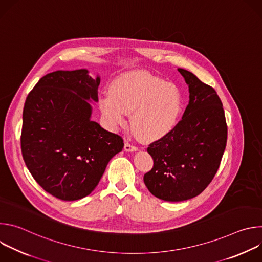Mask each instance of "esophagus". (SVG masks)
I'll return each mask as SVG.
<instances>
[{"mask_svg":"<svg viewBox=\"0 0 262 262\" xmlns=\"http://www.w3.org/2000/svg\"><path fill=\"white\" fill-rule=\"evenodd\" d=\"M124 150L125 151H136V150H138V147L128 143V142H126L125 145H124Z\"/></svg>","mask_w":262,"mask_h":262,"instance_id":"esophagus-1","label":"esophagus"}]
</instances>
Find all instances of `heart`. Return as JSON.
Here are the masks:
<instances>
[{
  "mask_svg": "<svg viewBox=\"0 0 262 262\" xmlns=\"http://www.w3.org/2000/svg\"><path fill=\"white\" fill-rule=\"evenodd\" d=\"M110 95L99 98L105 122L112 127L126 122L130 114L132 128L143 141L164 138L177 124L182 110L180 90L172 83L145 71H132L111 83Z\"/></svg>",
  "mask_w": 262,
  "mask_h": 262,
  "instance_id": "b5f03b06",
  "label": "heart"
}]
</instances>
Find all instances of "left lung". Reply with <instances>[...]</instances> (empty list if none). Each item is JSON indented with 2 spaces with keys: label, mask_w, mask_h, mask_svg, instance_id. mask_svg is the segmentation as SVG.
Masks as SVG:
<instances>
[{
  "label": "left lung",
  "mask_w": 262,
  "mask_h": 262,
  "mask_svg": "<svg viewBox=\"0 0 262 262\" xmlns=\"http://www.w3.org/2000/svg\"><path fill=\"white\" fill-rule=\"evenodd\" d=\"M178 71L189 85V104L175 127L147 148L154 167L144 175L149 192L170 202L192 199L206 189L227 143L225 113L215 90L191 71Z\"/></svg>",
  "instance_id": "8db88e82"
}]
</instances>
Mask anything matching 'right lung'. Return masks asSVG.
<instances>
[{"instance_id":"add662e5","label":"right lung","mask_w":262,"mask_h":262,"mask_svg":"<svg viewBox=\"0 0 262 262\" xmlns=\"http://www.w3.org/2000/svg\"><path fill=\"white\" fill-rule=\"evenodd\" d=\"M100 78L87 69L58 70L28 94L20 146L33 178L52 196L74 201L98 184L107 163L124 146L120 136L92 121Z\"/></svg>"}]
</instances>
